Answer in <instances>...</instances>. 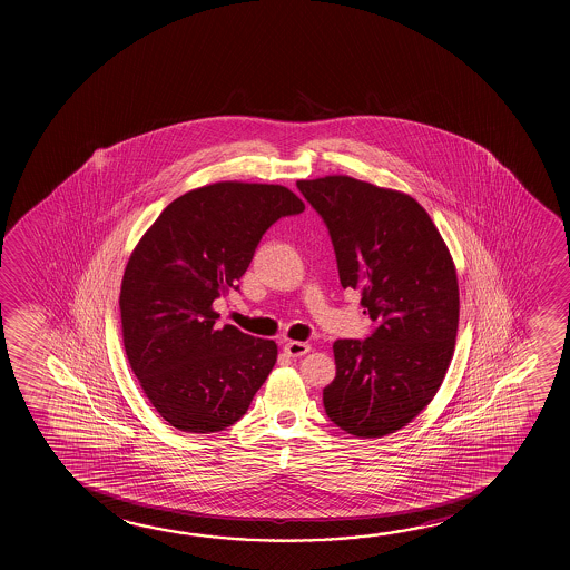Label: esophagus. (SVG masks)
I'll return each mask as SVG.
<instances>
[{
	"instance_id": "obj_1",
	"label": "esophagus",
	"mask_w": 570,
	"mask_h": 570,
	"mask_svg": "<svg viewBox=\"0 0 570 570\" xmlns=\"http://www.w3.org/2000/svg\"><path fill=\"white\" fill-rule=\"evenodd\" d=\"M284 352H286L289 357H302V355L308 354L309 344H304V342H288V344L284 345Z\"/></svg>"
}]
</instances>
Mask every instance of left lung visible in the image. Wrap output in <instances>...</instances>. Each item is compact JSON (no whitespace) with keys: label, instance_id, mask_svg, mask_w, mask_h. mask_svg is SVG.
<instances>
[{"label":"left lung","instance_id":"1","mask_svg":"<svg viewBox=\"0 0 570 570\" xmlns=\"http://www.w3.org/2000/svg\"><path fill=\"white\" fill-rule=\"evenodd\" d=\"M296 187L324 218L344 288L360 289L372 336L334 342L327 417L355 438H383L430 405L459 326L458 271L428 210L410 195L327 175Z\"/></svg>","mask_w":570,"mask_h":570}]
</instances>
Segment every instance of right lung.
Segmentation results:
<instances>
[{
  "mask_svg": "<svg viewBox=\"0 0 570 570\" xmlns=\"http://www.w3.org/2000/svg\"><path fill=\"white\" fill-rule=\"evenodd\" d=\"M306 206L289 188L223 180L175 198L122 274L121 332L132 374L168 425L215 433L240 420L278 357L274 340L226 324L225 298L278 218Z\"/></svg>",
  "mask_w": 570,
  "mask_h": 570,
  "instance_id": "obj_1",
  "label": "right lung"
}]
</instances>
